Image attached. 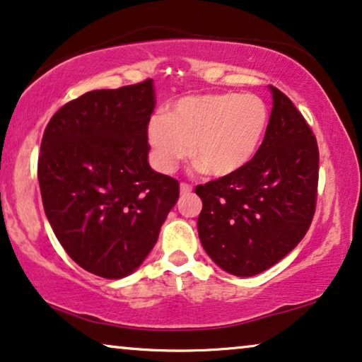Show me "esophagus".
I'll return each instance as SVG.
<instances>
[{"label": "esophagus", "instance_id": "1", "mask_svg": "<svg viewBox=\"0 0 362 362\" xmlns=\"http://www.w3.org/2000/svg\"><path fill=\"white\" fill-rule=\"evenodd\" d=\"M191 191H192V186H191V185H186V182H181V185H180V192H181L182 196L189 194Z\"/></svg>", "mask_w": 362, "mask_h": 362}]
</instances>
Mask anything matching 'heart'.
I'll return each mask as SVG.
<instances>
[{
  "label": "heart",
  "mask_w": 362,
  "mask_h": 362,
  "mask_svg": "<svg viewBox=\"0 0 362 362\" xmlns=\"http://www.w3.org/2000/svg\"><path fill=\"white\" fill-rule=\"evenodd\" d=\"M267 125L269 108L254 93H207L181 98L168 115L153 117L148 143L163 173H171L191 153L199 170L224 177L249 165L264 141Z\"/></svg>",
  "instance_id": "obj_1"
}]
</instances>
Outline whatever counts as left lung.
I'll list each match as a JSON object with an SVG mask.
<instances>
[{
    "label": "left lung",
    "instance_id": "8db88e82",
    "mask_svg": "<svg viewBox=\"0 0 362 362\" xmlns=\"http://www.w3.org/2000/svg\"><path fill=\"white\" fill-rule=\"evenodd\" d=\"M269 90L274 102L257 155L234 175L196 187L201 244L217 267L237 276L262 274L290 254L315 214L316 138L290 98Z\"/></svg>",
    "mask_w": 362,
    "mask_h": 362
}]
</instances>
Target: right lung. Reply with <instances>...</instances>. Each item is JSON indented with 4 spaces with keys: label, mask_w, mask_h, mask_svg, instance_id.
Instances as JSON below:
<instances>
[{
    "label": "right lung",
    "mask_w": 362,
    "mask_h": 362,
    "mask_svg": "<svg viewBox=\"0 0 362 362\" xmlns=\"http://www.w3.org/2000/svg\"><path fill=\"white\" fill-rule=\"evenodd\" d=\"M151 78L69 102L47 123L37 180L49 224L69 257L103 279H123L158 240L180 185L148 163Z\"/></svg>",
    "instance_id": "right-lung-1"
}]
</instances>
